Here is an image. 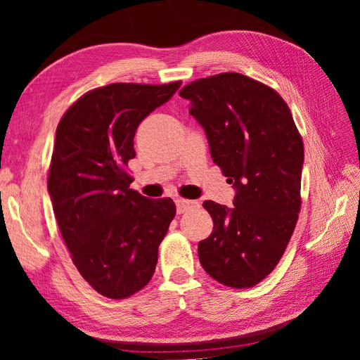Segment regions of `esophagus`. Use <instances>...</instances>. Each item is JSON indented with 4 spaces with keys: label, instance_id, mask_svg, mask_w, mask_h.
Listing matches in <instances>:
<instances>
[{
    "label": "esophagus",
    "instance_id": "1",
    "mask_svg": "<svg viewBox=\"0 0 360 360\" xmlns=\"http://www.w3.org/2000/svg\"><path fill=\"white\" fill-rule=\"evenodd\" d=\"M176 205H177V213L181 214V213L188 212L191 209H195V207H198L200 202L198 201H191V200H181V198H179V200H176Z\"/></svg>",
    "mask_w": 360,
    "mask_h": 360
}]
</instances>
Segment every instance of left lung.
I'll return each mask as SVG.
<instances>
[{
  "mask_svg": "<svg viewBox=\"0 0 360 360\" xmlns=\"http://www.w3.org/2000/svg\"><path fill=\"white\" fill-rule=\"evenodd\" d=\"M204 129L210 155L236 189L234 207L204 201L212 234L198 243L202 269L249 288L275 269L300 212L303 143L290 108L270 86L228 72L180 91Z\"/></svg>",
  "mask_w": 360,
  "mask_h": 360,
  "instance_id": "1",
  "label": "left lung"
}]
</instances>
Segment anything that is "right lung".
Wrapping results in <instances>:
<instances>
[{
  "instance_id": "right-lung-1",
  "label": "right lung",
  "mask_w": 360,
  "mask_h": 360,
  "mask_svg": "<svg viewBox=\"0 0 360 360\" xmlns=\"http://www.w3.org/2000/svg\"><path fill=\"white\" fill-rule=\"evenodd\" d=\"M181 82L110 84L84 94L57 126L48 192L81 276L102 296L124 299L155 274L158 249L176 216L171 198L129 189L139 123Z\"/></svg>"
}]
</instances>
